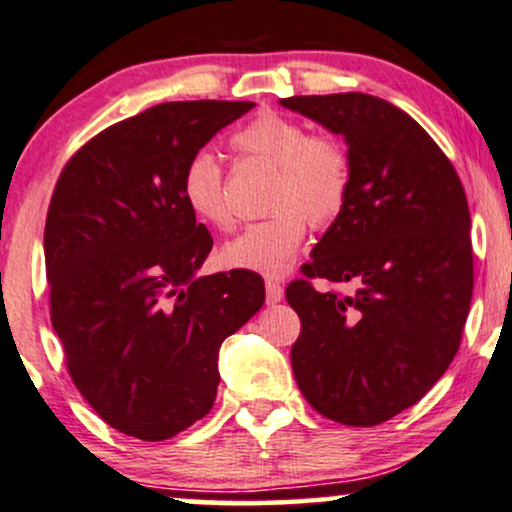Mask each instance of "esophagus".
Returning <instances> with one entry per match:
<instances>
[{
	"label": "esophagus",
	"instance_id": "34e87169",
	"mask_svg": "<svg viewBox=\"0 0 512 512\" xmlns=\"http://www.w3.org/2000/svg\"><path fill=\"white\" fill-rule=\"evenodd\" d=\"M282 299H285V289H282L280 282L268 280L266 282V301H268V304H280Z\"/></svg>",
	"mask_w": 512,
	"mask_h": 512
}]
</instances>
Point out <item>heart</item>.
Here are the masks:
<instances>
[{"label":"heart","instance_id":"1","mask_svg":"<svg viewBox=\"0 0 512 512\" xmlns=\"http://www.w3.org/2000/svg\"><path fill=\"white\" fill-rule=\"evenodd\" d=\"M232 147L277 168L268 199L275 213L246 225L230 239L220 249V263L277 277L292 266L306 237V220L323 227L342 213L351 185L349 156L339 142L313 135L304 123L277 113H263L244 125L232 137ZM180 192L189 211L206 225L227 230L235 223L225 197L223 163L211 149L189 156L180 175Z\"/></svg>","mask_w":512,"mask_h":512}]
</instances>
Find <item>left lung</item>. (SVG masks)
Masks as SVG:
<instances>
[{
    "label": "left lung",
    "instance_id": "left-lung-1",
    "mask_svg": "<svg viewBox=\"0 0 512 512\" xmlns=\"http://www.w3.org/2000/svg\"><path fill=\"white\" fill-rule=\"evenodd\" d=\"M342 135L349 197L304 275L356 292L287 287L301 334L292 370L320 415L372 427L418 403L460 346L472 301L470 211L437 142L406 111L363 92L280 99Z\"/></svg>",
    "mask_w": 512,
    "mask_h": 512
}]
</instances>
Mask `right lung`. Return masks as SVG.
<instances>
[{
  "label": "right lung",
  "instance_id": "1",
  "mask_svg": "<svg viewBox=\"0 0 512 512\" xmlns=\"http://www.w3.org/2000/svg\"><path fill=\"white\" fill-rule=\"evenodd\" d=\"M254 102H168L99 132L56 182L49 304L75 387L113 430L163 441L216 401L218 351L266 301L251 270L199 275L213 239L180 192L189 156Z\"/></svg>",
  "mask_w": 512,
  "mask_h": 512
}]
</instances>
